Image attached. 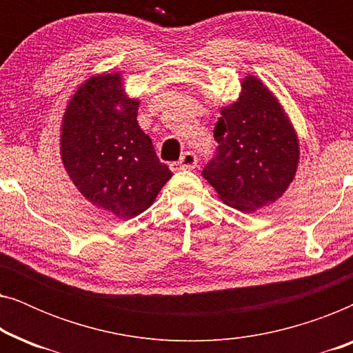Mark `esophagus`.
Instances as JSON below:
<instances>
[{"mask_svg":"<svg viewBox=\"0 0 353 353\" xmlns=\"http://www.w3.org/2000/svg\"><path fill=\"white\" fill-rule=\"evenodd\" d=\"M197 165V156L194 152H185L180 159V162L176 165H173V170H190Z\"/></svg>","mask_w":353,"mask_h":353,"instance_id":"1","label":"esophagus"}]
</instances>
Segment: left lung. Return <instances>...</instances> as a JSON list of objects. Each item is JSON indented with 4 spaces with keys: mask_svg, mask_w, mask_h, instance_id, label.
<instances>
[{
    "mask_svg": "<svg viewBox=\"0 0 353 353\" xmlns=\"http://www.w3.org/2000/svg\"><path fill=\"white\" fill-rule=\"evenodd\" d=\"M216 156L202 176L220 201L252 214L272 205L296 178L301 143L283 104L259 77L241 80L239 98L220 108Z\"/></svg>",
    "mask_w": 353,
    "mask_h": 353,
    "instance_id": "left-lung-1",
    "label": "left lung"
}]
</instances>
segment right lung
<instances>
[{
	"mask_svg": "<svg viewBox=\"0 0 353 353\" xmlns=\"http://www.w3.org/2000/svg\"><path fill=\"white\" fill-rule=\"evenodd\" d=\"M139 103L120 72H103L75 90L61 122L67 175L86 201L122 220L149 209L172 178L138 125Z\"/></svg>",
	"mask_w": 353,
	"mask_h": 353,
	"instance_id": "right-lung-1",
	"label": "right lung"
}]
</instances>
